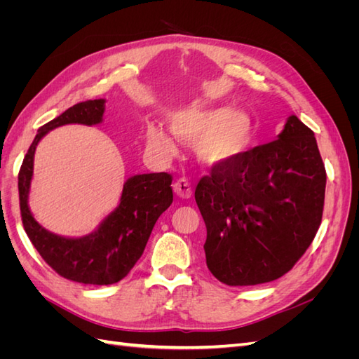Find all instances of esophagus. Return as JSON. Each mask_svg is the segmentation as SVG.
I'll list each match as a JSON object with an SVG mask.
<instances>
[{
  "label": "esophagus",
  "mask_w": 359,
  "mask_h": 359,
  "mask_svg": "<svg viewBox=\"0 0 359 359\" xmlns=\"http://www.w3.org/2000/svg\"><path fill=\"white\" fill-rule=\"evenodd\" d=\"M173 191H175L178 198L189 199L191 196V193H193V187H191V184H190L189 180L180 178V180L173 182Z\"/></svg>",
  "instance_id": "obj_1"
}]
</instances>
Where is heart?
<instances>
[{
	"label": "heart",
	"mask_w": 359,
	"mask_h": 359,
	"mask_svg": "<svg viewBox=\"0 0 359 359\" xmlns=\"http://www.w3.org/2000/svg\"><path fill=\"white\" fill-rule=\"evenodd\" d=\"M172 132L186 142H196V154L206 166L232 165L240 160L253 142V121L231 107H187L169 118ZM148 148L160 157L177 153L173 137L156 123L145 128Z\"/></svg>",
	"instance_id": "obj_1"
}]
</instances>
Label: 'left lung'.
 Instances as JSON below:
<instances>
[{
    "instance_id": "obj_1",
    "label": "left lung",
    "mask_w": 359,
    "mask_h": 359,
    "mask_svg": "<svg viewBox=\"0 0 359 359\" xmlns=\"http://www.w3.org/2000/svg\"><path fill=\"white\" fill-rule=\"evenodd\" d=\"M327 172L311 130L290 115L273 142L214 166L194 199L206 226V266L227 286L285 276L316 236Z\"/></svg>"
}]
</instances>
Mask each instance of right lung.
I'll list each match as a JSON object with an SVG mask.
<instances>
[{
    "mask_svg": "<svg viewBox=\"0 0 359 359\" xmlns=\"http://www.w3.org/2000/svg\"><path fill=\"white\" fill-rule=\"evenodd\" d=\"M103 114V99L86 100L69 107L66 112L40 127L18 177L24 229L43 260L64 278L97 286L118 283L130 273L142 256L157 219L173 201L169 173H142L124 182L119 205L88 235L60 236L34 220L28 206V196L34 153L41 137L66 124H100Z\"/></svg>",
    "mask_w": 359,
    "mask_h": 359,
    "instance_id": "add662e5",
    "label": "right lung"
}]
</instances>
